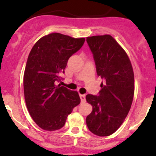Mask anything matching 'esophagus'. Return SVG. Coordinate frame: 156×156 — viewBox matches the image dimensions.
I'll return each mask as SVG.
<instances>
[{
    "instance_id": "obj_1",
    "label": "esophagus",
    "mask_w": 156,
    "mask_h": 156,
    "mask_svg": "<svg viewBox=\"0 0 156 156\" xmlns=\"http://www.w3.org/2000/svg\"><path fill=\"white\" fill-rule=\"evenodd\" d=\"M80 98H81V102L85 101V95L84 94H80Z\"/></svg>"
}]
</instances>
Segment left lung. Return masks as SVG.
<instances>
[{
	"label": "left lung",
	"mask_w": 156,
	"mask_h": 156,
	"mask_svg": "<svg viewBox=\"0 0 156 156\" xmlns=\"http://www.w3.org/2000/svg\"><path fill=\"white\" fill-rule=\"evenodd\" d=\"M94 56L97 75L101 77L98 95L87 94L93 110L86 118L88 129L94 134H112L127 117L134 94V75L124 49L109 34L87 37Z\"/></svg>",
	"instance_id": "8db88e82"
}]
</instances>
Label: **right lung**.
<instances>
[{"instance_id": "1", "label": "right lung", "mask_w": 156, "mask_h": 156, "mask_svg": "<svg viewBox=\"0 0 156 156\" xmlns=\"http://www.w3.org/2000/svg\"><path fill=\"white\" fill-rule=\"evenodd\" d=\"M85 39L51 33L39 39L30 52L23 78L30 115L41 128L53 131L64 126L67 116L81 102L77 91L56 85L70 56Z\"/></svg>"}]
</instances>
